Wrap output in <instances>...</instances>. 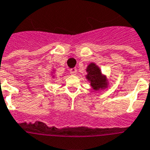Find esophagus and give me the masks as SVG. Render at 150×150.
<instances>
[{"label": "esophagus", "instance_id": "esophagus-1", "mask_svg": "<svg viewBox=\"0 0 150 150\" xmlns=\"http://www.w3.org/2000/svg\"><path fill=\"white\" fill-rule=\"evenodd\" d=\"M70 73H71V75H76V73H77V69H76V68H71V69H70Z\"/></svg>", "mask_w": 150, "mask_h": 150}]
</instances>
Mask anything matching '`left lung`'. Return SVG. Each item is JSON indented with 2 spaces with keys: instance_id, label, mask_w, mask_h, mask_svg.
<instances>
[{
  "instance_id": "obj_1",
  "label": "left lung",
  "mask_w": 150,
  "mask_h": 150,
  "mask_svg": "<svg viewBox=\"0 0 150 150\" xmlns=\"http://www.w3.org/2000/svg\"><path fill=\"white\" fill-rule=\"evenodd\" d=\"M87 75L86 78L89 81L92 88L95 91L105 89L108 86L106 76L103 75L100 68L94 63L90 64L86 67Z\"/></svg>"
}]
</instances>
